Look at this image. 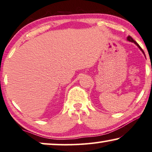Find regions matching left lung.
<instances>
[{"instance_id": "obj_1", "label": "left lung", "mask_w": 152, "mask_h": 152, "mask_svg": "<svg viewBox=\"0 0 152 152\" xmlns=\"http://www.w3.org/2000/svg\"><path fill=\"white\" fill-rule=\"evenodd\" d=\"M127 40H128V41H129V42H133V43H134V44H135V45H136V46H137V47H138V48H140V50H141V51H142V52L143 53V54H144V55H145V53H144V51H143V50L142 49V48H141V47H140V46H139V44H137V42H135V40H134V39H133V38L131 37V36H128V37H127Z\"/></svg>"}]
</instances>
